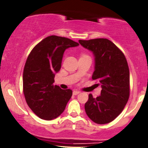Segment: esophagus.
I'll return each instance as SVG.
<instances>
[{"mask_svg": "<svg viewBox=\"0 0 148 148\" xmlns=\"http://www.w3.org/2000/svg\"><path fill=\"white\" fill-rule=\"evenodd\" d=\"M80 92L79 91H77V90H74L73 92V95H77L78 94H79Z\"/></svg>", "mask_w": 148, "mask_h": 148, "instance_id": "esophagus-1", "label": "esophagus"}]
</instances>
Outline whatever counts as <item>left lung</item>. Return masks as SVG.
I'll list each match as a JSON object with an SVG mask.
<instances>
[{"label":"left lung","mask_w":148,"mask_h":148,"mask_svg":"<svg viewBox=\"0 0 148 148\" xmlns=\"http://www.w3.org/2000/svg\"><path fill=\"white\" fill-rule=\"evenodd\" d=\"M95 56V71L92 78L101 86V96L90 94L85 111L91 120L99 124L109 123L122 112L130 94V73L124 53L107 39L79 40Z\"/></svg>","instance_id":"left-lung-1"}]
</instances>
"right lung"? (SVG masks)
I'll use <instances>...</instances> for the list:
<instances>
[{
    "label": "right lung",
    "instance_id": "obj_1",
    "mask_svg": "<svg viewBox=\"0 0 148 148\" xmlns=\"http://www.w3.org/2000/svg\"><path fill=\"white\" fill-rule=\"evenodd\" d=\"M78 45L68 38L51 35L38 43L28 56L23 73V92L28 107L39 118L51 120L64 112L72 90L53 83L64 51Z\"/></svg>",
    "mask_w": 148,
    "mask_h": 148
}]
</instances>
